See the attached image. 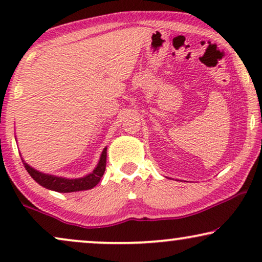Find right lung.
I'll use <instances>...</instances> for the list:
<instances>
[{
  "label": "right lung",
  "mask_w": 262,
  "mask_h": 262,
  "mask_svg": "<svg viewBox=\"0 0 262 262\" xmlns=\"http://www.w3.org/2000/svg\"><path fill=\"white\" fill-rule=\"evenodd\" d=\"M106 157H107V148L103 149L100 157V161L98 166L91 174L85 175L83 178L80 179H67V178H60L55 177V175H49L44 174L41 171L35 170L34 168L25 162L23 160V163L28 174L38 182L39 185L42 187L52 189V191L59 192V193H70V192H78V191H85V189H91L95 187L96 185L100 182V179L102 178L103 173L106 169Z\"/></svg>",
  "instance_id": "right-lung-1"
}]
</instances>
